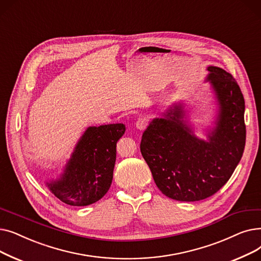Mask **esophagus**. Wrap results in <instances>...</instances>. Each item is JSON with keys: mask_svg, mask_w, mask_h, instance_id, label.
<instances>
[{"mask_svg": "<svg viewBox=\"0 0 261 261\" xmlns=\"http://www.w3.org/2000/svg\"><path fill=\"white\" fill-rule=\"evenodd\" d=\"M136 127H137L138 129H140V130H142V129H144L145 127H146V125H147V120L145 119V118H139L137 121H136Z\"/></svg>", "mask_w": 261, "mask_h": 261, "instance_id": "esophagus-1", "label": "esophagus"}]
</instances>
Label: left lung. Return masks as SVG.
<instances>
[{"mask_svg":"<svg viewBox=\"0 0 261 261\" xmlns=\"http://www.w3.org/2000/svg\"><path fill=\"white\" fill-rule=\"evenodd\" d=\"M206 79L215 91L219 115L207 140L197 138L184 120L182 105H173L144 130L141 154L158 189L180 202L205 200L230 178L245 145L244 98L231 74L210 66Z\"/></svg>","mask_w":261,"mask_h":261,"instance_id":"obj_1","label":"left lung"}]
</instances>
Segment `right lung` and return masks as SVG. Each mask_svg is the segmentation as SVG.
I'll use <instances>...</instances> for the list:
<instances>
[{"label":"right lung","instance_id":"1","mask_svg":"<svg viewBox=\"0 0 261 261\" xmlns=\"http://www.w3.org/2000/svg\"><path fill=\"white\" fill-rule=\"evenodd\" d=\"M124 133L122 123L87 128L63 174L46 182L49 191L71 206H87L101 200L113 181L116 146Z\"/></svg>","mask_w":261,"mask_h":261}]
</instances>
